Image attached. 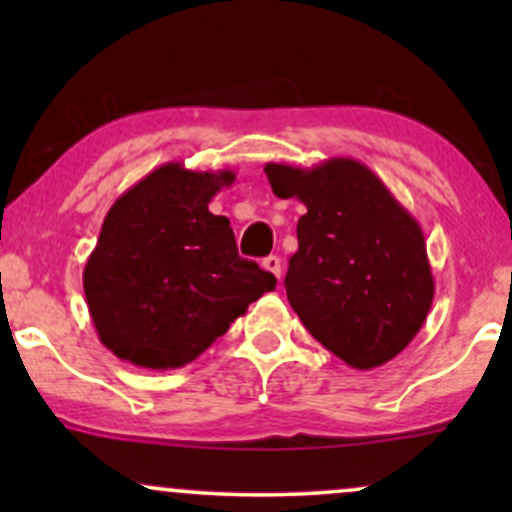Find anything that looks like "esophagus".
<instances>
[{"mask_svg": "<svg viewBox=\"0 0 512 512\" xmlns=\"http://www.w3.org/2000/svg\"><path fill=\"white\" fill-rule=\"evenodd\" d=\"M262 267L267 269V272H272L276 279H281V260L276 255H269V257H264L262 260Z\"/></svg>", "mask_w": 512, "mask_h": 512, "instance_id": "34e87169", "label": "esophagus"}]
</instances>
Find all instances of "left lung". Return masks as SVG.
I'll return each instance as SVG.
<instances>
[{"label": "left lung", "mask_w": 512, "mask_h": 512, "mask_svg": "<svg viewBox=\"0 0 512 512\" xmlns=\"http://www.w3.org/2000/svg\"><path fill=\"white\" fill-rule=\"evenodd\" d=\"M264 173L276 197L305 204L284 279L305 330L356 370L392 361L436 293L419 221L354 158L267 163Z\"/></svg>", "instance_id": "1"}]
</instances>
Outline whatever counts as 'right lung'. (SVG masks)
Returning a JSON list of instances; mask_svg holds the SVG:
<instances>
[{
	"instance_id": "obj_1",
	"label": "right lung",
	"mask_w": 512,
	"mask_h": 512,
	"mask_svg": "<svg viewBox=\"0 0 512 512\" xmlns=\"http://www.w3.org/2000/svg\"><path fill=\"white\" fill-rule=\"evenodd\" d=\"M233 180V170L163 163L105 214L84 293L98 339L117 358L151 370L187 366L276 286L274 274L238 255L231 221L209 211Z\"/></svg>"
}]
</instances>
